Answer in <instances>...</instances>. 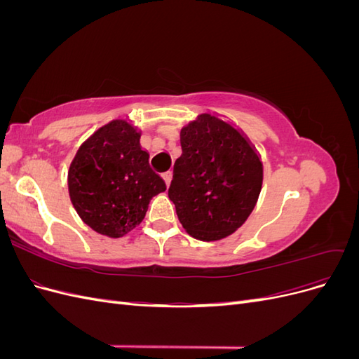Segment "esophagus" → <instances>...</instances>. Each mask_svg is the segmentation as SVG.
I'll return each instance as SVG.
<instances>
[{
  "label": "esophagus",
  "mask_w": 359,
  "mask_h": 359,
  "mask_svg": "<svg viewBox=\"0 0 359 359\" xmlns=\"http://www.w3.org/2000/svg\"><path fill=\"white\" fill-rule=\"evenodd\" d=\"M163 178H165L166 186L169 187V186H170V181H172V172H170V170H168V172L163 173Z\"/></svg>",
  "instance_id": "34e87169"
}]
</instances>
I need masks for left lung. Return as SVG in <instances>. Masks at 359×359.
<instances>
[{
    "mask_svg": "<svg viewBox=\"0 0 359 359\" xmlns=\"http://www.w3.org/2000/svg\"><path fill=\"white\" fill-rule=\"evenodd\" d=\"M181 148L169 199L193 238L222 240L252 214L262 189V161L240 128L211 112L182 127Z\"/></svg>",
    "mask_w": 359,
    "mask_h": 359,
    "instance_id": "obj_1",
    "label": "left lung"
}]
</instances>
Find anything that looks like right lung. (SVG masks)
Segmentation results:
<instances>
[{"instance_id": "obj_1", "label": "right lung", "mask_w": 359, "mask_h": 359, "mask_svg": "<svg viewBox=\"0 0 359 359\" xmlns=\"http://www.w3.org/2000/svg\"><path fill=\"white\" fill-rule=\"evenodd\" d=\"M140 132L116 118L86 139L69 170L70 199L83 223L119 238L144 220L151 198L166 190L139 144Z\"/></svg>"}]
</instances>
